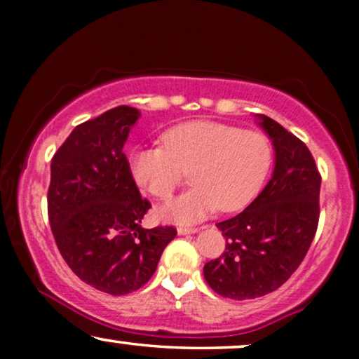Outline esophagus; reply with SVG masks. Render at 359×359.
Instances as JSON below:
<instances>
[{"instance_id":"obj_1","label":"esophagus","mask_w":359,"mask_h":359,"mask_svg":"<svg viewBox=\"0 0 359 359\" xmlns=\"http://www.w3.org/2000/svg\"><path fill=\"white\" fill-rule=\"evenodd\" d=\"M198 230H199L198 227H186V225H180L178 233L180 235H188V233H196Z\"/></svg>"}]
</instances>
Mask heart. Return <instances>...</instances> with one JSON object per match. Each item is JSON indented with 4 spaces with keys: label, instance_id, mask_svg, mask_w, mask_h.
Returning a JSON list of instances; mask_svg holds the SVG:
<instances>
[{
    "label": "heart",
    "instance_id": "b5f03b06",
    "mask_svg": "<svg viewBox=\"0 0 359 359\" xmlns=\"http://www.w3.org/2000/svg\"><path fill=\"white\" fill-rule=\"evenodd\" d=\"M163 147L130 150L129 171L137 186L156 199H168L191 173V188L160 209L161 217L194 222L214 212H233L258 193L269 165L271 145L257 130L212 121L171 127L161 135Z\"/></svg>",
    "mask_w": 359,
    "mask_h": 359
}]
</instances>
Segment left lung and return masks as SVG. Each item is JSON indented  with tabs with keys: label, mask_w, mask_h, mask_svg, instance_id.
<instances>
[{
	"label": "left lung",
	"mask_w": 359,
	"mask_h": 359,
	"mask_svg": "<svg viewBox=\"0 0 359 359\" xmlns=\"http://www.w3.org/2000/svg\"><path fill=\"white\" fill-rule=\"evenodd\" d=\"M258 119L276 151L273 176L247 209L217 224L225 252L204 264L209 286L235 301L283 286L307 255L320 215L322 178L311 150L276 121Z\"/></svg>",
	"instance_id": "obj_1"
}]
</instances>
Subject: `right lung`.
I'll return each mask as SVG.
<instances>
[{
    "label": "right lung",
    "instance_id": "add662e5",
    "mask_svg": "<svg viewBox=\"0 0 359 359\" xmlns=\"http://www.w3.org/2000/svg\"><path fill=\"white\" fill-rule=\"evenodd\" d=\"M140 112L117 106L76 126L50 165L48 222L60 255L83 283L111 296L151 278L176 229L140 225L149 199L132 180L122 149Z\"/></svg>",
    "mask_w": 359,
    "mask_h": 359
}]
</instances>
